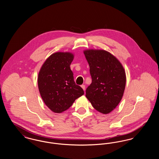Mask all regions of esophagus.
Returning a JSON list of instances; mask_svg holds the SVG:
<instances>
[{
	"instance_id": "34e87169",
	"label": "esophagus",
	"mask_w": 159,
	"mask_h": 159,
	"mask_svg": "<svg viewBox=\"0 0 159 159\" xmlns=\"http://www.w3.org/2000/svg\"><path fill=\"white\" fill-rule=\"evenodd\" d=\"M81 87L82 88V89H83L84 91H85V85H84V84H82V85H81Z\"/></svg>"
}]
</instances>
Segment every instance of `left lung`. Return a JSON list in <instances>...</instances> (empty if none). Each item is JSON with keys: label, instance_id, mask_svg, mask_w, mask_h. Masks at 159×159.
<instances>
[{"label": "left lung", "instance_id": "left-lung-1", "mask_svg": "<svg viewBox=\"0 0 159 159\" xmlns=\"http://www.w3.org/2000/svg\"><path fill=\"white\" fill-rule=\"evenodd\" d=\"M84 54L92 77L86 97L96 110L110 113L122 98L126 80L125 70L114 56L104 50H86Z\"/></svg>", "mask_w": 159, "mask_h": 159}]
</instances>
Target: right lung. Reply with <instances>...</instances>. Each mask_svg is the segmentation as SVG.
Masks as SVG:
<instances>
[{"label": "right lung", "instance_id": "1", "mask_svg": "<svg viewBox=\"0 0 159 159\" xmlns=\"http://www.w3.org/2000/svg\"><path fill=\"white\" fill-rule=\"evenodd\" d=\"M74 56L70 52L52 54L44 62L38 75V87L46 106L60 113L68 109L76 99L84 94L76 84L70 64Z\"/></svg>", "mask_w": 159, "mask_h": 159}]
</instances>
